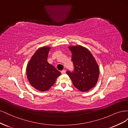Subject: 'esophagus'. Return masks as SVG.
<instances>
[{
  "label": "esophagus",
  "mask_w": 128,
  "mask_h": 128,
  "mask_svg": "<svg viewBox=\"0 0 128 128\" xmlns=\"http://www.w3.org/2000/svg\"><path fill=\"white\" fill-rule=\"evenodd\" d=\"M61 72L62 74H66V70H62V71Z\"/></svg>",
  "instance_id": "34e87169"
}]
</instances>
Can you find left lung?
<instances>
[{"label":"left lung","mask_w":128,"mask_h":128,"mask_svg":"<svg viewBox=\"0 0 128 128\" xmlns=\"http://www.w3.org/2000/svg\"><path fill=\"white\" fill-rule=\"evenodd\" d=\"M74 71H67L73 85L78 90L86 92L97 83L99 68L94 56L86 48L80 45L69 46Z\"/></svg>","instance_id":"1"}]
</instances>
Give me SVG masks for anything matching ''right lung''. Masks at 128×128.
Listing matches in <instances>:
<instances>
[{
  "label": "right lung",
  "mask_w": 128,
  "mask_h": 128,
  "mask_svg": "<svg viewBox=\"0 0 128 128\" xmlns=\"http://www.w3.org/2000/svg\"><path fill=\"white\" fill-rule=\"evenodd\" d=\"M50 48L44 46L38 49L26 67V76L30 84L40 91L48 90L61 75V72L47 61Z\"/></svg>",
  "instance_id": "1"
}]
</instances>
